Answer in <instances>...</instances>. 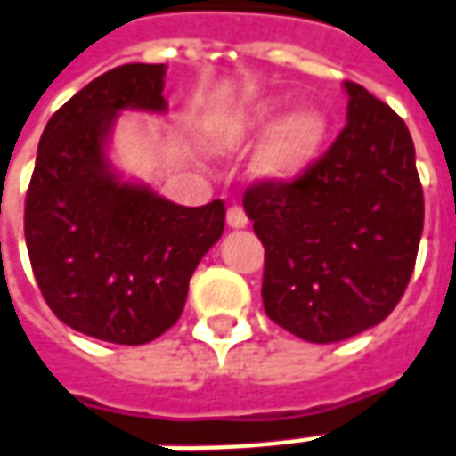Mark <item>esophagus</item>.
<instances>
[{"instance_id":"obj_1","label":"esophagus","mask_w":456,"mask_h":456,"mask_svg":"<svg viewBox=\"0 0 456 456\" xmlns=\"http://www.w3.org/2000/svg\"><path fill=\"white\" fill-rule=\"evenodd\" d=\"M227 224L232 229H244L247 224H249V219H247V215H244V209L241 207H229L227 209Z\"/></svg>"}]
</instances>
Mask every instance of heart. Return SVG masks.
I'll return each mask as SVG.
<instances>
[{
	"instance_id": "1",
	"label": "heart",
	"mask_w": 456,
	"mask_h": 456,
	"mask_svg": "<svg viewBox=\"0 0 456 456\" xmlns=\"http://www.w3.org/2000/svg\"><path fill=\"white\" fill-rule=\"evenodd\" d=\"M279 106L276 103H259L247 113L224 118L212 128V138L219 148H241L256 133L272 125ZM328 138V118L316 106L294 108L281 120H276L266 138L259 145L254 170L261 180L273 184H289L318 160Z\"/></svg>"
}]
</instances>
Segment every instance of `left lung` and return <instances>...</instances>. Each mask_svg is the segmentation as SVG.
I'll return each mask as SVG.
<instances>
[{
  "instance_id": "obj_1",
  "label": "left lung",
  "mask_w": 456,
  "mask_h": 456,
  "mask_svg": "<svg viewBox=\"0 0 456 456\" xmlns=\"http://www.w3.org/2000/svg\"><path fill=\"white\" fill-rule=\"evenodd\" d=\"M348 123L289 184L256 183L244 212L264 244V311L308 343L358 336L390 316L412 276L425 222L405 120L346 81Z\"/></svg>"
}]
</instances>
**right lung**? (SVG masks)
Listing matches in <instances>:
<instances>
[{
    "mask_svg": "<svg viewBox=\"0 0 456 456\" xmlns=\"http://www.w3.org/2000/svg\"><path fill=\"white\" fill-rule=\"evenodd\" d=\"M165 63L98 76L46 123L24 207L41 294L66 326L142 346L180 318L190 279L224 232V202L183 207L123 180L108 140L123 110L165 113Z\"/></svg>",
    "mask_w": 456,
    "mask_h": 456,
    "instance_id": "add662e5",
    "label": "right lung"
}]
</instances>
